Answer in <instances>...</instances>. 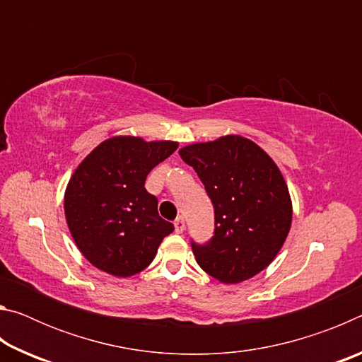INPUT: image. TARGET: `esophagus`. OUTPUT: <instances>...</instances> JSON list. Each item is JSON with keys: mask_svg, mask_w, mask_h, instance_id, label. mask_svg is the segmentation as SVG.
Segmentation results:
<instances>
[{"mask_svg": "<svg viewBox=\"0 0 362 362\" xmlns=\"http://www.w3.org/2000/svg\"><path fill=\"white\" fill-rule=\"evenodd\" d=\"M174 228H175V233H183V230H185V220L182 217L177 218L174 222Z\"/></svg>", "mask_w": 362, "mask_h": 362, "instance_id": "34e87169", "label": "esophagus"}]
</instances>
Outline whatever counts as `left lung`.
Returning <instances> with one entry per match:
<instances>
[{"label":"left lung","instance_id":"8db88e82","mask_svg":"<svg viewBox=\"0 0 362 362\" xmlns=\"http://www.w3.org/2000/svg\"><path fill=\"white\" fill-rule=\"evenodd\" d=\"M179 155L204 183L216 214L212 240L193 243L198 265L223 284L254 278L278 255L292 223L289 188L276 163L236 134L187 145Z\"/></svg>","mask_w":362,"mask_h":362}]
</instances>
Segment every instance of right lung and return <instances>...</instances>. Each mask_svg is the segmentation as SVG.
<instances>
[{
	"label": "right lung",
	"instance_id": "obj_1",
	"mask_svg": "<svg viewBox=\"0 0 362 362\" xmlns=\"http://www.w3.org/2000/svg\"><path fill=\"white\" fill-rule=\"evenodd\" d=\"M177 146L173 140L115 136L78 164L65 188V218L79 252L95 268L116 278L134 276L174 231L159 217L145 179Z\"/></svg>",
	"mask_w": 362,
	"mask_h": 362
}]
</instances>
